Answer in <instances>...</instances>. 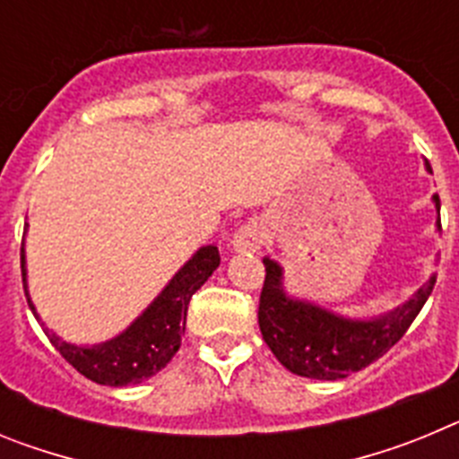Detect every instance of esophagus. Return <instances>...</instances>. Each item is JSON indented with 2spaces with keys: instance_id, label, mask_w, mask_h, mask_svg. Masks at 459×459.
Masks as SVG:
<instances>
[{
  "instance_id": "1",
  "label": "esophagus",
  "mask_w": 459,
  "mask_h": 459,
  "mask_svg": "<svg viewBox=\"0 0 459 459\" xmlns=\"http://www.w3.org/2000/svg\"><path fill=\"white\" fill-rule=\"evenodd\" d=\"M269 241V230L262 221H248L246 225L238 227V232L234 234L232 246L238 253H255L264 243Z\"/></svg>"
}]
</instances>
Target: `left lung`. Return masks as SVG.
I'll return each mask as SVG.
<instances>
[{
	"mask_svg": "<svg viewBox=\"0 0 459 459\" xmlns=\"http://www.w3.org/2000/svg\"><path fill=\"white\" fill-rule=\"evenodd\" d=\"M435 204L439 211L441 202L437 195ZM264 266L266 275L257 310L262 338L287 370L310 379H344L351 372L370 366L372 360L381 359L407 333L435 287L432 278L416 291L407 306L395 307L370 322H351L335 317L312 303L287 299L280 282V266L269 257L264 259Z\"/></svg>",
	"mask_w": 459,
	"mask_h": 459,
	"instance_id": "obj_1",
	"label": "left lung"
}]
</instances>
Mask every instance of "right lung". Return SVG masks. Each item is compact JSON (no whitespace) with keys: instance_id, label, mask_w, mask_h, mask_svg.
<instances>
[{"instance_id":"right-lung-1","label":"right lung","mask_w":459,"mask_h":459,"mask_svg":"<svg viewBox=\"0 0 459 459\" xmlns=\"http://www.w3.org/2000/svg\"><path fill=\"white\" fill-rule=\"evenodd\" d=\"M218 264H221V253L216 246L202 248L179 273L174 275L163 294L158 296L126 333L100 344V347L84 350V347L64 342L55 333L50 335V342L80 375L96 384H103V386L140 384L147 377L156 375L158 370H163L172 360V356L179 351L190 299L204 285L206 278L218 269ZM20 266H22L24 296H27L34 317L39 319L30 301V294H27V282H24L22 248H20Z\"/></svg>"}]
</instances>
